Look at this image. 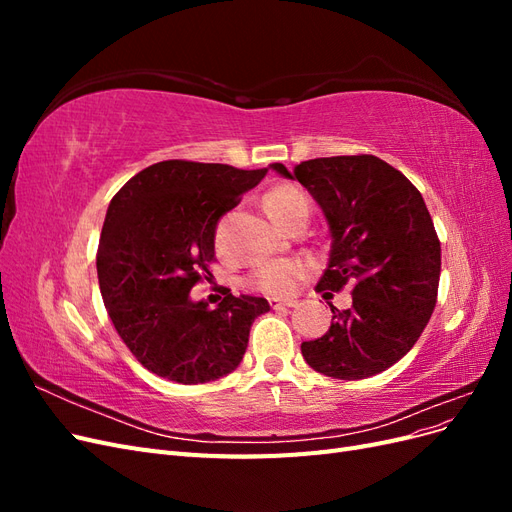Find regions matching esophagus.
Here are the masks:
<instances>
[{
    "mask_svg": "<svg viewBox=\"0 0 512 512\" xmlns=\"http://www.w3.org/2000/svg\"><path fill=\"white\" fill-rule=\"evenodd\" d=\"M269 305H271L273 309H286V307H294V305H297V301H292V299H288V301H280V299H269Z\"/></svg>",
    "mask_w": 512,
    "mask_h": 512,
    "instance_id": "esophagus-1",
    "label": "esophagus"
}]
</instances>
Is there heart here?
Returning a JSON list of instances; mask_svg holds the SVG:
<instances>
[{
  "instance_id": "obj_1",
  "label": "heart",
  "mask_w": 512,
  "mask_h": 512,
  "mask_svg": "<svg viewBox=\"0 0 512 512\" xmlns=\"http://www.w3.org/2000/svg\"><path fill=\"white\" fill-rule=\"evenodd\" d=\"M262 207L273 222L282 224L284 228L299 211H309L305 194L294 185H280V188L267 192L262 198ZM309 269L312 265L303 258H277L258 265L247 277V284L258 292L269 294V297H288L297 290Z\"/></svg>"
}]
</instances>
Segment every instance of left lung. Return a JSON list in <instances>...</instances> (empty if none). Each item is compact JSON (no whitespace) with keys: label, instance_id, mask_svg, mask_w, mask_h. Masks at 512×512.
Returning a JSON list of instances; mask_svg holds the SVG:
<instances>
[{"label":"left lung","instance_id":"1","mask_svg":"<svg viewBox=\"0 0 512 512\" xmlns=\"http://www.w3.org/2000/svg\"><path fill=\"white\" fill-rule=\"evenodd\" d=\"M271 168L297 179L327 218L331 254L316 290L352 286V307L331 305L329 331L301 344L303 359L337 380L389 369L418 342L438 299L440 241L421 192L376 156Z\"/></svg>","mask_w":512,"mask_h":512}]
</instances>
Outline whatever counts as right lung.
<instances>
[{
	"instance_id": "obj_1",
	"label": "right lung",
	"mask_w": 512,
	"mask_h": 512,
	"mask_svg": "<svg viewBox=\"0 0 512 512\" xmlns=\"http://www.w3.org/2000/svg\"><path fill=\"white\" fill-rule=\"evenodd\" d=\"M265 175L267 168L166 160L113 196L96 256L100 292L123 344L151 374L203 384L239 367L269 301L228 290L211 309L190 290L211 275L220 218Z\"/></svg>"
}]
</instances>
